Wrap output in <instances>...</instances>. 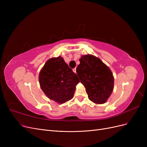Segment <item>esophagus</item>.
<instances>
[{
    "label": "esophagus",
    "mask_w": 147,
    "mask_h": 147,
    "mask_svg": "<svg viewBox=\"0 0 147 147\" xmlns=\"http://www.w3.org/2000/svg\"><path fill=\"white\" fill-rule=\"evenodd\" d=\"M73 71H74V73L76 74V73H77V71H76V68L74 69H73Z\"/></svg>",
    "instance_id": "1"
}]
</instances>
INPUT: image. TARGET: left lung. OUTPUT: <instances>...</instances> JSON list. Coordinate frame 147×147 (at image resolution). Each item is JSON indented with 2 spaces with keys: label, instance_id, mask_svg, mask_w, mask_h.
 Instances as JSON below:
<instances>
[{
  "label": "left lung",
  "instance_id": "obj_1",
  "mask_svg": "<svg viewBox=\"0 0 147 147\" xmlns=\"http://www.w3.org/2000/svg\"><path fill=\"white\" fill-rule=\"evenodd\" d=\"M77 73L86 88L88 98L96 104H103L113 90L114 77L112 71L98 57L92 55L81 56Z\"/></svg>",
  "mask_w": 147,
  "mask_h": 147
}]
</instances>
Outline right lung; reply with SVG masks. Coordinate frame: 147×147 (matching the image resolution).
Masks as SVG:
<instances>
[{"label": "right lung", "mask_w": 147, "mask_h": 147, "mask_svg": "<svg viewBox=\"0 0 147 147\" xmlns=\"http://www.w3.org/2000/svg\"><path fill=\"white\" fill-rule=\"evenodd\" d=\"M40 86L49 99L62 104L72 99L80 82L61 56L52 57L43 65L38 75Z\"/></svg>", "instance_id": "1"}]
</instances>
